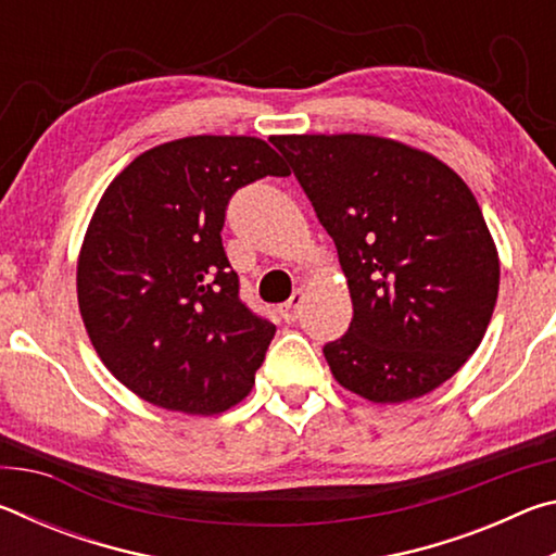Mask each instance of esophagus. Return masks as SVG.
<instances>
[{"label": "esophagus", "mask_w": 556, "mask_h": 556, "mask_svg": "<svg viewBox=\"0 0 556 556\" xmlns=\"http://www.w3.org/2000/svg\"><path fill=\"white\" fill-rule=\"evenodd\" d=\"M301 304H304V291L301 289H296L294 294H291V299L289 301H285V304H279V316L285 318L287 324H291V321H296L299 318V314H301Z\"/></svg>", "instance_id": "obj_1"}]
</instances>
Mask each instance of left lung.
I'll return each instance as SVG.
<instances>
[{
    "mask_svg": "<svg viewBox=\"0 0 556 556\" xmlns=\"http://www.w3.org/2000/svg\"><path fill=\"white\" fill-rule=\"evenodd\" d=\"M331 235L353 321L324 345L333 378L400 404L456 375L491 324L501 260L464 178L375 135L271 139Z\"/></svg>",
    "mask_w": 556,
    "mask_h": 556,
    "instance_id": "1",
    "label": "left lung"
}]
</instances>
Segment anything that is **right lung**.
<instances>
[{
  "mask_svg": "<svg viewBox=\"0 0 556 556\" xmlns=\"http://www.w3.org/2000/svg\"><path fill=\"white\" fill-rule=\"evenodd\" d=\"M289 176L265 139L199 135L122 168L78 255V306L100 361L168 412L220 414L248 397L275 324L240 301L223 250L230 195Z\"/></svg>",
  "mask_w": 556,
  "mask_h": 556,
  "instance_id": "add662e5",
  "label": "right lung"
}]
</instances>
